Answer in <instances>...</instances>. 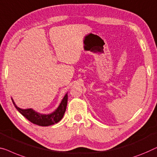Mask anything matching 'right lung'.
Masks as SVG:
<instances>
[{
	"instance_id": "right-lung-1",
	"label": "right lung",
	"mask_w": 157,
	"mask_h": 157,
	"mask_svg": "<svg viewBox=\"0 0 157 157\" xmlns=\"http://www.w3.org/2000/svg\"><path fill=\"white\" fill-rule=\"evenodd\" d=\"M13 103L14 104L15 108L23 116L27 118L29 121H30L32 123L37 124L40 126H49L52 124L57 123L59 122L64 115V113L67 109V101H68V95L66 94L65 96L63 97L62 102H61L59 106L58 107L57 109L51 114L48 115H42L40 113H36L33 109H20L17 107L15 105L14 101L12 99Z\"/></svg>"
}]
</instances>
